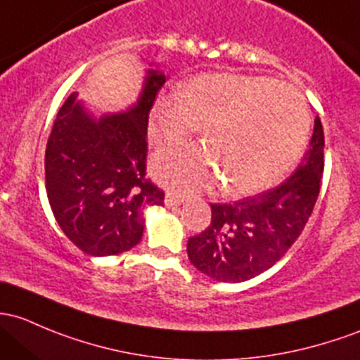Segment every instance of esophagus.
Wrapping results in <instances>:
<instances>
[{
    "label": "esophagus",
    "instance_id": "obj_1",
    "mask_svg": "<svg viewBox=\"0 0 360 360\" xmlns=\"http://www.w3.org/2000/svg\"><path fill=\"white\" fill-rule=\"evenodd\" d=\"M183 202H184V196L177 195V193H167V195H165V200H164V203L167 207H177V205H181Z\"/></svg>",
    "mask_w": 360,
    "mask_h": 360
}]
</instances>
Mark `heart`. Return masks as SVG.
<instances>
[{
  "instance_id": "obj_1",
  "label": "heart",
  "mask_w": 360,
  "mask_h": 360,
  "mask_svg": "<svg viewBox=\"0 0 360 360\" xmlns=\"http://www.w3.org/2000/svg\"><path fill=\"white\" fill-rule=\"evenodd\" d=\"M203 127L209 148L196 145L158 151L155 176L177 190H198L222 179V190L247 195L271 186L300 158L310 117L293 86L266 75L205 74L184 89L158 98L150 138L172 145Z\"/></svg>"
}]
</instances>
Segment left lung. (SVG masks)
I'll return each mask as SVG.
<instances>
[{
	"label": "left lung",
	"instance_id": "obj_1",
	"mask_svg": "<svg viewBox=\"0 0 360 360\" xmlns=\"http://www.w3.org/2000/svg\"><path fill=\"white\" fill-rule=\"evenodd\" d=\"M323 170L324 132L317 117L310 148L285 183L234 203H212L209 228L188 240L193 266L224 283L247 281L274 266L307 224Z\"/></svg>",
	"mask_w": 360,
	"mask_h": 360
}]
</instances>
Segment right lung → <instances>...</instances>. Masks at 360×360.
I'll use <instances>...</instances> for the list:
<instances>
[{"instance_id":"right-lung-1","label":"right lung","mask_w":360,"mask_h":360,"mask_svg":"<svg viewBox=\"0 0 360 360\" xmlns=\"http://www.w3.org/2000/svg\"><path fill=\"white\" fill-rule=\"evenodd\" d=\"M165 75L148 70L129 112L93 119L75 93L67 98L48 138L46 193L65 236L93 257L117 255L139 243L146 207L165 193L146 177L148 115Z\"/></svg>"}]
</instances>
